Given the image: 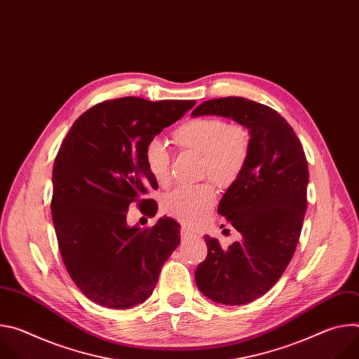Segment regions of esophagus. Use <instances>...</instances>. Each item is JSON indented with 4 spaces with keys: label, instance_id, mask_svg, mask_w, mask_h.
I'll list each match as a JSON object with an SVG mask.
<instances>
[{
    "label": "esophagus",
    "instance_id": "34e87169",
    "mask_svg": "<svg viewBox=\"0 0 359 359\" xmlns=\"http://www.w3.org/2000/svg\"><path fill=\"white\" fill-rule=\"evenodd\" d=\"M191 233H193V231H191V230H189L187 227H182V229H180V236H182L183 238H186V237L191 236Z\"/></svg>",
    "mask_w": 359,
    "mask_h": 359
}]
</instances>
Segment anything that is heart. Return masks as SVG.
<instances>
[{
	"instance_id": "obj_1",
	"label": "heart",
	"mask_w": 359,
	"mask_h": 359,
	"mask_svg": "<svg viewBox=\"0 0 359 359\" xmlns=\"http://www.w3.org/2000/svg\"><path fill=\"white\" fill-rule=\"evenodd\" d=\"M175 143L201 155V176L219 186H231L243 173L250 155L248 132L220 118H194L173 132ZM144 165L158 183L170 179V155L166 146L151 139L144 147ZM216 203V190L210 183L177 187L163 200L168 216L190 227L206 222Z\"/></svg>"
}]
</instances>
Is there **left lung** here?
Listing matches in <instances>:
<instances>
[{"mask_svg":"<svg viewBox=\"0 0 359 359\" xmlns=\"http://www.w3.org/2000/svg\"><path fill=\"white\" fill-rule=\"evenodd\" d=\"M201 115L233 119L250 133L247 165L217 209L243 238L222 248L217 238L204 236L208 257L194 273L203 295L243 305L264 295L292 259L306 212L309 165L292 128L259 102L210 99L191 112Z\"/></svg>","mask_w":359,"mask_h":359,"instance_id":"obj_1","label":"left lung"}]
</instances>
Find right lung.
<instances>
[{"label":"right lung","instance_id":"add662e5","mask_svg":"<svg viewBox=\"0 0 359 359\" xmlns=\"http://www.w3.org/2000/svg\"><path fill=\"white\" fill-rule=\"evenodd\" d=\"M194 100L126 96L82 114L62 140L53 169L50 213L62 262L90 301L126 310L151 295L162 266L180 243V226L161 217L150 229L129 227L132 203L147 216L158 189L144 147L194 107Z\"/></svg>","mask_w":359,"mask_h":359}]
</instances>
